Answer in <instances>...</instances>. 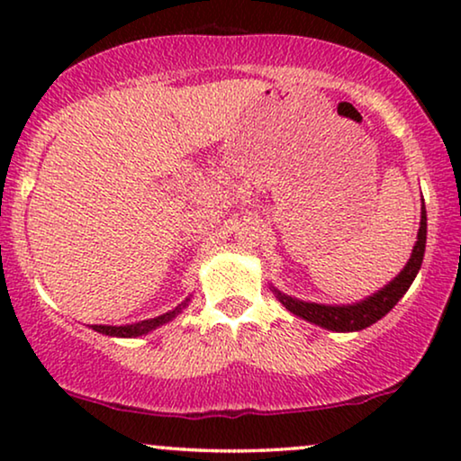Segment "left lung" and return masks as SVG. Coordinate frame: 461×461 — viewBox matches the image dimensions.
<instances>
[{
    "instance_id": "8db88e82",
    "label": "left lung",
    "mask_w": 461,
    "mask_h": 461,
    "mask_svg": "<svg viewBox=\"0 0 461 461\" xmlns=\"http://www.w3.org/2000/svg\"><path fill=\"white\" fill-rule=\"evenodd\" d=\"M424 251H426V207H421L418 243H415L413 254L409 258L407 267L401 270V275L396 276L390 285L380 289V292L371 295V298L352 306H325V304H314V302L294 300L285 294L276 292V289L275 294L281 304L285 306L289 312H294L295 317H302L311 321L314 325H321L331 331H358V330H365V327L374 325L375 321H380L384 314L393 311L396 302L405 295V292L413 283L415 275H418V270L421 267Z\"/></svg>"
}]
</instances>
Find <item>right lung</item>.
<instances>
[{
    "label": "right lung",
    "mask_w": 461,
    "mask_h": 461,
    "mask_svg": "<svg viewBox=\"0 0 461 461\" xmlns=\"http://www.w3.org/2000/svg\"><path fill=\"white\" fill-rule=\"evenodd\" d=\"M188 302V300H186ZM186 302H182L178 308H174V311H169L166 314H161V317L157 319H149V321H142V323H134V325H125V327H115V325H92L94 331H100V333H106V336H117V338H134V336H142V333H149L150 330H155V327H159L163 323H167V321H172L176 314H178L182 308L186 306Z\"/></svg>",
    "instance_id": "add662e5"
}]
</instances>
